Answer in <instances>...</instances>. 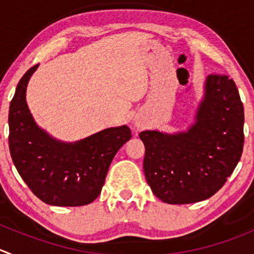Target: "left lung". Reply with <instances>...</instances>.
<instances>
[{
  "instance_id": "8db88e82",
  "label": "left lung",
  "mask_w": 254,
  "mask_h": 254,
  "mask_svg": "<svg viewBox=\"0 0 254 254\" xmlns=\"http://www.w3.org/2000/svg\"><path fill=\"white\" fill-rule=\"evenodd\" d=\"M243 124V104L233 79L222 73L208 75L205 100L186 132L139 134L145 145V177L154 195L170 205L215 195L242 156Z\"/></svg>"
}]
</instances>
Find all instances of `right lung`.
<instances>
[{
	"mask_svg": "<svg viewBox=\"0 0 254 254\" xmlns=\"http://www.w3.org/2000/svg\"><path fill=\"white\" fill-rule=\"evenodd\" d=\"M37 65L19 80L9 104L11 157L32 192L53 206H84L99 196L118 150L131 139L127 127H110L75 144L56 141L34 123L26 88Z\"/></svg>",
	"mask_w": 254,
	"mask_h": 254,
	"instance_id": "obj_1",
	"label": "right lung"
}]
</instances>
